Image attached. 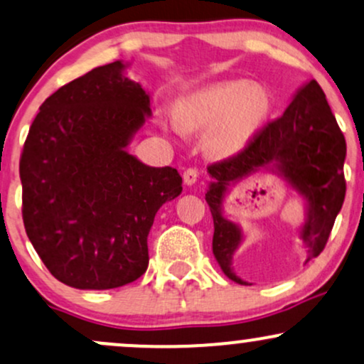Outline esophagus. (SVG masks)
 I'll list each match as a JSON object with an SVG mask.
<instances>
[{
	"mask_svg": "<svg viewBox=\"0 0 364 364\" xmlns=\"http://www.w3.org/2000/svg\"><path fill=\"white\" fill-rule=\"evenodd\" d=\"M183 179H185V183L188 186H193L196 183V179H198V171H196V169H186L185 173H183Z\"/></svg>",
	"mask_w": 364,
	"mask_h": 364,
	"instance_id": "esophagus-1",
	"label": "esophagus"
}]
</instances>
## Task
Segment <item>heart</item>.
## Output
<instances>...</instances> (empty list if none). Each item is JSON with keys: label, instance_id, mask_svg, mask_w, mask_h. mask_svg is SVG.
I'll use <instances>...</instances> for the list:
<instances>
[{"label": "heart", "instance_id": "1", "mask_svg": "<svg viewBox=\"0 0 364 364\" xmlns=\"http://www.w3.org/2000/svg\"><path fill=\"white\" fill-rule=\"evenodd\" d=\"M273 95L264 85L227 80L188 91L174 113H159L166 132L185 137L206 130L205 149L213 157H232L251 146L273 115Z\"/></svg>", "mask_w": 364, "mask_h": 364}]
</instances>
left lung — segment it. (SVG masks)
<instances>
[{
  "label": "left lung",
  "instance_id": "8db88e82",
  "mask_svg": "<svg viewBox=\"0 0 364 364\" xmlns=\"http://www.w3.org/2000/svg\"><path fill=\"white\" fill-rule=\"evenodd\" d=\"M346 140L332 115L318 82L312 80L296 90L290 107L271 122L237 157L208 166L210 181L205 200L213 217V256L232 282L252 284L237 277L234 256L242 246V227L224 213V201L232 188L257 173L277 174L299 196L304 222L299 239L305 262L326 247L337 213L344 203Z\"/></svg>",
  "mask_w": 364,
  "mask_h": 364
}]
</instances>
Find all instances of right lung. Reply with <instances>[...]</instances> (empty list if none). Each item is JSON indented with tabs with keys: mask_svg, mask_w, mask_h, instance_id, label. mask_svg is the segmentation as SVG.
Returning a JSON list of instances; mask_svg holds the SVG:
<instances>
[{
	"mask_svg": "<svg viewBox=\"0 0 364 364\" xmlns=\"http://www.w3.org/2000/svg\"><path fill=\"white\" fill-rule=\"evenodd\" d=\"M129 63L100 65L50 95L20 159L23 224L54 278L77 290L135 282L149 264L147 235L183 179L129 152L152 117L151 95Z\"/></svg>",
	"mask_w": 364,
	"mask_h": 364,
	"instance_id": "right-lung-1",
	"label": "right lung"
}]
</instances>
